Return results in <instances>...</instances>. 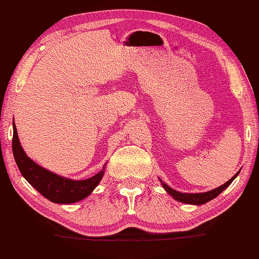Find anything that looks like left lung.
<instances>
[{"mask_svg":"<svg viewBox=\"0 0 259 259\" xmlns=\"http://www.w3.org/2000/svg\"><path fill=\"white\" fill-rule=\"evenodd\" d=\"M238 174H239V171L235 175L234 177L231 178V180H229L227 183L221 185V187H218L216 189H213V190H210L207 192H199V194H184V192L176 191V190H174V189H171L169 185L163 183L161 180L159 181L162 182V187L165 189V191L167 192V194H169L170 196H172L176 201L182 202V203H187V204H194V205H202V204H205L206 202L211 201V199L216 198L217 196L221 194V192H223L225 189H227L229 185L232 183V181H234L235 178L238 176Z\"/></svg>","mask_w":259,"mask_h":259,"instance_id":"left-lung-1","label":"left lung"}]
</instances>
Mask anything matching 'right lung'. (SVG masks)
<instances>
[{
    "mask_svg": "<svg viewBox=\"0 0 259 259\" xmlns=\"http://www.w3.org/2000/svg\"><path fill=\"white\" fill-rule=\"evenodd\" d=\"M13 154L22 176L49 201L57 204H71L82 201L92 194L103 178L104 166L100 172L88 180L74 181L36 164L31 158L28 157L23 148L21 147L15 123H13Z\"/></svg>",
    "mask_w": 259,
    "mask_h": 259,
    "instance_id": "add662e5",
    "label": "right lung"
}]
</instances>
